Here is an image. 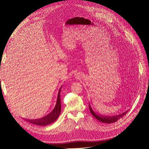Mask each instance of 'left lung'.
I'll return each mask as SVG.
<instances>
[{"mask_svg": "<svg viewBox=\"0 0 149 149\" xmlns=\"http://www.w3.org/2000/svg\"><path fill=\"white\" fill-rule=\"evenodd\" d=\"M89 109H90V112L92 114V115L95 117V118L98 120V121L102 122V123H105L107 124H110V123H113L116 122V121H118L121 117H123L126 115L127 112V111H126L125 112L120 114L118 115H116V116H105V115H102L101 114H97V113H95L93 111L92 109L91 108L90 104H89Z\"/></svg>", "mask_w": 149, "mask_h": 149, "instance_id": "8db88e82", "label": "left lung"}]
</instances>
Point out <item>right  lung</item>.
I'll return each mask as SVG.
<instances>
[{"mask_svg":"<svg viewBox=\"0 0 149 149\" xmlns=\"http://www.w3.org/2000/svg\"><path fill=\"white\" fill-rule=\"evenodd\" d=\"M61 88L62 86L60 88L58 91L56 106H55V107L54 108L52 111H51V112H50L49 114H48L45 116H43V118H41L36 119V120H26L31 123H33L36 125H38V126H47V125H49L56 121L58 118V117L60 115L61 112L60 92H61Z\"/></svg>","mask_w":149,"mask_h":149,"instance_id":"obj_1","label":"right lung"}]
</instances>
